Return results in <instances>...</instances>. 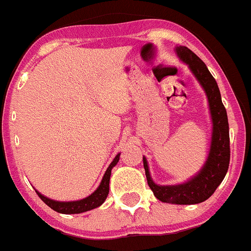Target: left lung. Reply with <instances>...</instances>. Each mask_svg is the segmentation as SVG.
Instances as JSON below:
<instances>
[{"mask_svg": "<svg viewBox=\"0 0 251 251\" xmlns=\"http://www.w3.org/2000/svg\"><path fill=\"white\" fill-rule=\"evenodd\" d=\"M175 52L178 58L187 64L206 94L212 125L209 155L197 175L184 183L173 185H160L153 182L145 156H143V162L149 187L160 201L167 204L194 205L209 199L227 173L230 157L229 126L220 89L206 64L185 46H176Z\"/></svg>", "mask_w": 251, "mask_h": 251, "instance_id": "obj_1", "label": "left lung"}]
</instances>
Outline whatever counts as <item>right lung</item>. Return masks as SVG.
<instances>
[{
	"label": "right lung",
	"mask_w": 251,
	"mask_h": 251,
	"mask_svg": "<svg viewBox=\"0 0 251 251\" xmlns=\"http://www.w3.org/2000/svg\"><path fill=\"white\" fill-rule=\"evenodd\" d=\"M121 153H117L116 157L113 158L112 162L110 163L108 168L106 170L105 175H103L102 180H101L100 185L96 188L95 192L93 194H90L89 197L84 198V199L75 200V201H57V200H52L50 198L45 197L41 193H39L38 190H35L36 194L39 195V198L47 205V206L51 207L52 210L57 211L59 213H64V215H73V213H81L86 212V211H90L96 207L101 206V205L105 202L106 198H107L108 192H110V178H111V171L115 167L116 165L120 161Z\"/></svg>",
	"instance_id": "add662e5"
}]
</instances>
